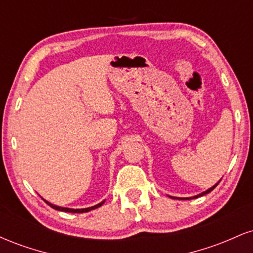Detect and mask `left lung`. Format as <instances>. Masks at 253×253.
I'll list each match as a JSON object with an SVG mask.
<instances>
[{
	"label": "left lung",
	"instance_id": "8db88e82",
	"mask_svg": "<svg viewBox=\"0 0 253 253\" xmlns=\"http://www.w3.org/2000/svg\"><path fill=\"white\" fill-rule=\"evenodd\" d=\"M220 181H221V179H220ZM220 181H219V182H217V183H216V184H215V185H213V187H211V188H210V189H208V190H206V191H203V193H202V194H199V195H196V196H194V197H189V199H196V197H200V196H203V195H206V194H208V193H211V190H213V189H214V188H215V187H216V185H217V184H219V183H220ZM172 199H177V197H172Z\"/></svg>",
	"mask_w": 253,
	"mask_h": 253
}]
</instances>
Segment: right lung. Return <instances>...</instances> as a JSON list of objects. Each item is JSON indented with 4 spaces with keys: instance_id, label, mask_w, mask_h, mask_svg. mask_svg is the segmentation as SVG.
<instances>
[{
    "instance_id": "add662e5",
    "label": "right lung",
    "mask_w": 253,
    "mask_h": 253,
    "mask_svg": "<svg viewBox=\"0 0 253 253\" xmlns=\"http://www.w3.org/2000/svg\"><path fill=\"white\" fill-rule=\"evenodd\" d=\"M43 201L47 203V205L50 206V207L53 208V210L60 211H68V213H86V211H92V210H96V208L101 207V206H102L103 203H104V201H102V202L98 203V205L92 206V207H89V208H83V210H72V208H64V207H59V206L52 205V203L47 202V201H46V200H43Z\"/></svg>"
}]
</instances>
